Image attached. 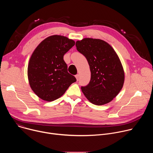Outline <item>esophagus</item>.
I'll use <instances>...</instances> for the list:
<instances>
[{"label":"esophagus","instance_id":"34e87169","mask_svg":"<svg viewBox=\"0 0 153 153\" xmlns=\"http://www.w3.org/2000/svg\"><path fill=\"white\" fill-rule=\"evenodd\" d=\"M75 77H76V80L78 81V80H79V74H77V75L75 76Z\"/></svg>","mask_w":153,"mask_h":153}]
</instances>
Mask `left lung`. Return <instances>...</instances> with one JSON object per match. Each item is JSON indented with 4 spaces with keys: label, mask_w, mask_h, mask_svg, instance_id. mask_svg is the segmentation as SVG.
Wrapping results in <instances>:
<instances>
[{
    "label": "left lung",
    "mask_w": 153,
    "mask_h": 153,
    "mask_svg": "<svg viewBox=\"0 0 153 153\" xmlns=\"http://www.w3.org/2000/svg\"><path fill=\"white\" fill-rule=\"evenodd\" d=\"M77 51L88 62L91 80L81 90L86 98L96 105L112 101L122 90L125 73L120 60L113 48L106 42L84 38L76 43Z\"/></svg>",
    "instance_id": "1"
}]
</instances>
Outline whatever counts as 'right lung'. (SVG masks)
I'll return each mask as SVG.
<instances>
[{
    "label": "right lung",
    "instance_id": "1",
    "mask_svg": "<svg viewBox=\"0 0 153 153\" xmlns=\"http://www.w3.org/2000/svg\"><path fill=\"white\" fill-rule=\"evenodd\" d=\"M75 45L67 37L53 35L42 40L34 50L28 65V79L33 92L51 102L60 97L76 81L68 72L63 56Z\"/></svg>",
    "mask_w": 153,
    "mask_h": 153
}]
</instances>
